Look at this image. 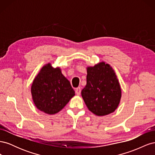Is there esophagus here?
Segmentation results:
<instances>
[{
	"label": "esophagus",
	"mask_w": 155,
	"mask_h": 155,
	"mask_svg": "<svg viewBox=\"0 0 155 155\" xmlns=\"http://www.w3.org/2000/svg\"><path fill=\"white\" fill-rule=\"evenodd\" d=\"M81 91V88L80 87H77L76 88V93L77 95H80Z\"/></svg>",
	"instance_id": "esophagus-1"
}]
</instances>
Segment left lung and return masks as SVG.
<instances>
[{
  "mask_svg": "<svg viewBox=\"0 0 155 155\" xmlns=\"http://www.w3.org/2000/svg\"><path fill=\"white\" fill-rule=\"evenodd\" d=\"M121 95L118 79L109 64L101 62L88 67L81 96L89 110L97 116L110 114L118 107Z\"/></svg>",
  "mask_w": 155,
  "mask_h": 155,
  "instance_id": "8db88e82",
  "label": "left lung"
}]
</instances>
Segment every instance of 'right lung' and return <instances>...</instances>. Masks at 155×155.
Returning a JSON list of instances; mask_svg holds the SVG:
<instances>
[{"label":"right lung","instance_id":"right-lung-1","mask_svg":"<svg viewBox=\"0 0 155 155\" xmlns=\"http://www.w3.org/2000/svg\"><path fill=\"white\" fill-rule=\"evenodd\" d=\"M68 79L59 68L45 65L35 78L31 85V95L39 110L46 114L58 113L75 95Z\"/></svg>","mask_w":155,"mask_h":155}]
</instances>
